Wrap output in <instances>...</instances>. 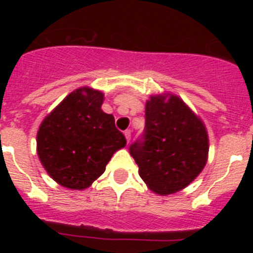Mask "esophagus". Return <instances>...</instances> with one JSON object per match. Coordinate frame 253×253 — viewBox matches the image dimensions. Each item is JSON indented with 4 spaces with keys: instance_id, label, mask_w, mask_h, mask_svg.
<instances>
[{
    "instance_id": "34e87169",
    "label": "esophagus",
    "mask_w": 253,
    "mask_h": 253,
    "mask_svg": "<svg viewBox=\"0 0 253 253\" xmlns=\"http://www.w3.org/2000/svg\"><path fill=\"white\" fill-rule=\"evenodd\" d=\"M125 137H126L127 143L131 141V129H126V131H125Z\"/></svg>"
}]
</instances>
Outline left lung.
Here are the masks:
<instances>
[{
	"instance_id": "obj_1",
	"label": "left lung",
	"mask_w": 253,
	"mask_h": 253,
	"mask_svg": "<svg viewBox=\"0 0 253 253\" xmlns=\"http://www.w3.org/2000/svg\"><path fill=\"white\" fill-rule=\"evenodd\" d=\"M205 125L178 96H152L142 136L129 145L139 176L158 195H171L192 182L208 155Z\"/></svg>"
}]
</instances>
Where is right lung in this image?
Returning a JSON list of instances; mask_svg holds the SVG:
<instances>
[{
	"label": "right lung",
	"instance_id": "add662e5",
	"mask_svg": "<svg viewBox=\"0 0 253 253\" xmlns=\"http://www.w3.org/2000/svg\"><path fill=\"white\" fill-rule=\"evenodd\" d=\"M104 95L79 88L66 96L40 125L38 155L48 175L65 187L83 190L105 171L112 154L126 145Z\"/></svg>",
	"mask_w": 253,
	"mask_h": 253
}]
</instances>
